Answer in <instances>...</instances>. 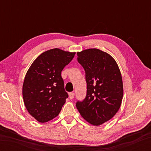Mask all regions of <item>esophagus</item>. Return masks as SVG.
I'll list each match as a JSON object with an SVG mask.
<instances>
[{
	"label": "esophagus",
	"instance_id": "esophagus-1",
	"mask_svg": "<svg viewBox=\"0 0 151 151\" xmlns=\"http://www.w3.org/2000/svg\"><path fill=\"white\" fill-rule=\"evenodd\" d=\"M74 97H75V93L73 92H70L69 93V97L70 99H73L74 98Z\"/></svg>",
	"mask_w": 151,
	"mask_h": 151
}]
</instances>
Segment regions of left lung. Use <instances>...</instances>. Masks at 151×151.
Instances as JSON below:
<instances>
[{
    "label": "left lung",
    "instance_id": "left-lung-1",
    "mask_svg": "<svg viewBox=\"0 0 151 151\" xmlns=\"http://www.w3.org/2000/svg\"><path fill=\"white\" fill-rule=\"evenodd\" d=\"M78 63L86 73L87 94L76 106L88 123L99 126L109 121L119 109L123 96L122 76L110 54L97 49L77 52Z\"/></svg>",
    "mask_w": 151,
    "mask_h": 151
}]
</instances>
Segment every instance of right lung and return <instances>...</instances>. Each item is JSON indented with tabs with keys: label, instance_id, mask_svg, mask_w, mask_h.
<instances>
[{
	"label": "right lung",
	"instance_id": "1",
	"mask_svg": "<svg viewBox=\"0 0 151 151\" xmlns=\"http://www.w3.org/2000/svg\"><path fill=\"white\" fill-rule=\"evenodd\" d=\"M60 49L43 52L34 61L22 86L24 103L32 116L46 123L58 115L68 94L64 89L62 70L75 56Z\"/></svg>",
	"mask_w": 151,
	"mask_h": 151
}]
</instances>
